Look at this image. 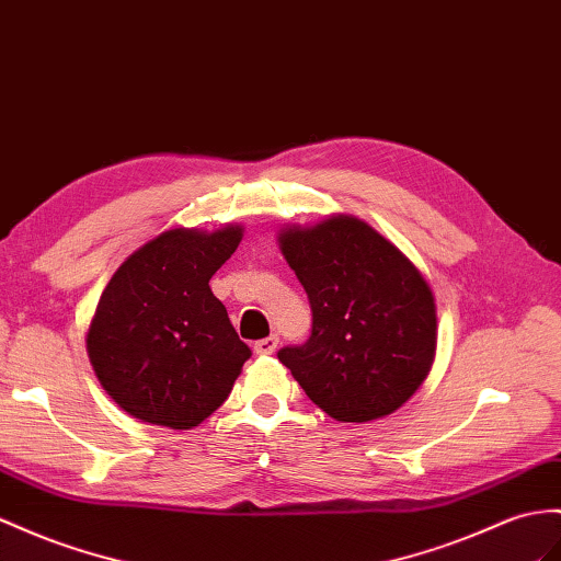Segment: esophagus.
I'll return each instance as SVG.
<instances>
[{
  "label": "esophagus",
  "mask_w": 561,
  "mask_h": 561,
  "mask_svg": "<svg viewBox=\"0 0 561 561\" xmlns=\"http://www.w3.org/2000/svg\"><path fill=\"white\" fill-rule=\"evenodd\" d=\"M277 343H279L277 336H267V339L255 341V343H253V351H255L257 355H272V353L277 351Z\"/></svg>",
  "instance_id": "esophagus-1"
}]
</instances>
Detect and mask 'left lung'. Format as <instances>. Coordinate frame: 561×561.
I'll return each instance as SVG.
<instances>
[{
	"label": "left lung",
	"instance_id": "1",
	"mask_svg": "<svg viewBox=\"0 0 561 561\" xmlns=\"http://www.w3.org/2000/svg\"><path fill=\"white\" fill-rule=\"evenodd\" d=\"M279 249L310 300L312 334L279 363L336 422H371L420 389L436 355V304L422 272L353 215L286 227Z\"/></svg>",
	"mask_w": 561,
	"mask_h": 561
}]
</instances>
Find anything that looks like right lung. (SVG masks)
I'll return each mask as SVG.
<instances>
[{
    "label": "right lung",
    "instance_id": "add662e5",
    "mask_svg": "<svg viewBox=\"0 0 561 561\" xmlns=\"http://www.w3.org/2000/svg\"><path fill=\"white\" fill-rule=\"evenodd\" d=\"M243 229H168L116 270L88 329L104 391L133 417L194 428L218 410L251 348L210 291Z\"/></svg>",
    "mask_w": 561,
    "mask_h": 561
}]
</instances>
